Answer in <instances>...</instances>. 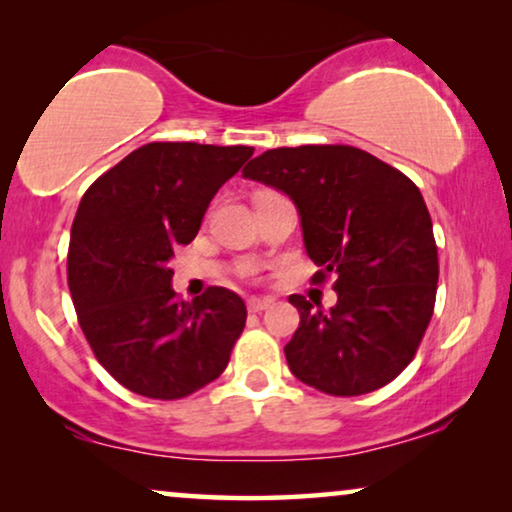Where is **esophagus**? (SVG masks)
Segmentation results:
<instances>
[{
  "label": "esophagus",
  "mask_w": 512,
  "mask_h": 512,
  "mask_svg": "<svg viewBox=\"0 0 512 512\" xmlns=\"http://www.w3.org/2000/svg\"><path fill=\"white\" fill-rule=\"evenodd\" d=\"M270 305H272V298H249L247 300L249 312H263V310H268Z\"/></svg>",
  "instance_id": "1"
}]
</instances>
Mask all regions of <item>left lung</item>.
<instances>
[{"label": "left lung", "instance_id": "obj_1", "mask_svg": "<svg viewBox=\"0 0 512 512\" xmlns=\"http://www.w3.org/2000/svg\"><path fill=\"white\" fill-rule=\"evenodd\" d=\"M289 195L307 256L338 303L324 310L298 293L300 326L284 347L291 373L331 396L389 384L415 356L438 284L433 223L419 188L368 151L342 144L270 149L242 170Z\"/></svg>", "mask_w": 512, "mask_h": 512}]
</instances>
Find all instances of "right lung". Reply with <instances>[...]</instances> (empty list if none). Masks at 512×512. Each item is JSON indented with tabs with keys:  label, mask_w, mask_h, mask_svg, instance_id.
<instances>
[{
	"label": "right lung",
	"mask_w": 512,
	"mask_h": 512,
	"mask_svg": "<svg viewBox=\"0 0 512 512\" xmlns=\"http://www.w3.org/2000/svg\"><path fill=\"white\" fill-rule=\"evenodd\" d=\"M251 153V146L151 142L81 198L69 237V291L97 361L139 396L184 398L228 366L247 321L244 300L209 286L184 303L172 289L170 261Z\"/></svg>",
	"instance_id": "1"
}]
</instances>
